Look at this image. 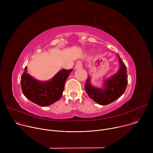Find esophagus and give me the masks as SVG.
<instances>
[{
	"label": "esophagus",
	"mask_w": 153,
	"mask_h": 153,
	"mask_svg": "<svg viewBox=\"0 0 153 153\" xmlns=\"http://www.w3.org/2000/svg\"><path fill=\"white\" fill-rule=\"evenodd\" d=\"M82 68V64L81 61H77L75 65V69H79Z\"/></svg>",
	"instance_id": "1"
}]
</instances>
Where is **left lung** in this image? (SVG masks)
Segmentation results:
<instances>
[{
    "instance_id": "obj_1",
    "label": "left lung",
    "mask_w": 153,
    "mask_h": 153,
    "mask_svg": "<svg viewBox=\"0 0 153 153\" xmlns=\"http://www.w3.org/2000/svg\"><path fill=\"white\" fill-rule=\"evenodd\" d=\"M119 69L117 73L103 80L101 88L95 86L91 82L88 75L85 85L86 93L89 97L101 105L110 104L119 98L125 92L128 83L127 70L125 63L117 54Z\"/></svg>"
}]
</instances>
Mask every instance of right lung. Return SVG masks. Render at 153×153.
Instances as JSON below:
<instances>
[{
  "label": "right lung",
  "mask_w": 153,
  "mask_h": 153,
  "mask_svg": "<svg viewBox=\"0 0 153 153\" xmlns=\"http://www.w3.org/2000/svg\"><path fill=\"white\" fill-rule=\"evenodd\" d=\"M73 70L62 69L48 81H40L27 73V67L21 76L22 91L32 102L47 106L59 100L62 96L65 82Z\"/></svg>",
  "instance_id": "1"
}]
</instances>
